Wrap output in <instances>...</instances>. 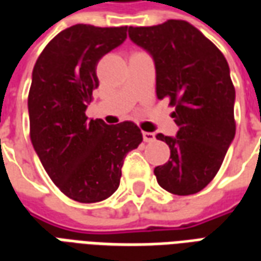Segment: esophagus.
<instances>
[{
  "label": "esophagus",
  "mask_w": 261,
  "mask_h": 261,
  "mask_svg": "<svg viewBox=\"0 0 261 261\" xmlns=\"http://www.w3.org/2000/svg\"><path fill=\"white\" fill-rule=\"evenodd\" d=\"M142 137H144V141L145 142L155 141V134H153V133H147V131H144V133H142Z\"/></svg>",
  "instance_id": "1"
}]
</instances>
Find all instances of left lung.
<instances>
[{"mask_svg": "<svg viewBox=\"0 0 261 261\" xmlns=\"http://www.w3.org/2000/svg\"><path fill=\"white\" fill-rule=\"evenodd\" d=\"M133 42L151 53L156 96L175 108V138L158 134L170 158L153 173L159 186L177 196L201 192L218 173L235 137V86L229 65L215 44L186 20L130 26Z\"/></svg>", "mask_w": 261, "mask_h": 261, "instance_id": "1", "label": "left lung"}]
</instances>
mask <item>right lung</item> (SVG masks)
<instances>
[{"mask_svg": "<svg viewBox=\"0 0 261 261\" xmlns=\"http://www.w3.org/2000/svg\"><path fill=\"white\" fill-rule=\"evenodd\" d=\"M127 26L74 25L39 56L28 96L31 141L50 179L65 196L97 202L120 185L125 155L142 142L133 121L88 120L86 105L99 86L96 67L127 37Z\"/></svg>", "mask_w": 261, "mask_h": 261, "instance_id": "right-lung-1", "label": "right lung"}]
</instances>
